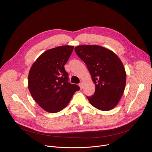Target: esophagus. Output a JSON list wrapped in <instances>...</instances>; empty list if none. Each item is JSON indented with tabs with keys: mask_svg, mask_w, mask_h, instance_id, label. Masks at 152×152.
I'll return each mask as SVG.
<instances>
[{
	"mask_svg": "<svg viewBox=\"0 0 152 152\" xmlns=\"http://www.w3.org/2000/svg\"><path fill=\"white\" fill-rule=\"evenodd\" d=\"M79 86H80V89L82 90V88H83V82H81V83H79Z\"/></svg>",
	"mask_w": 152,
	"mask_h": 152,
	"instance_id": "34e87169",
	"label": "esophagus"
}]
</instances>
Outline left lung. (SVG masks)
Returning a JSON list of instances; mask_svg holds the SVG:
<instances>
[{
	"label": "left lung",
	"mask_w": 152,
	"mask_h": 152,
	"mask_svg": "<svg viewBox=\"0 0 152 152\" xmlns=\"http://www.w3.org/2000/svg\"><path fill=\"white\" fill-rule=\"evenodd\" d=\"M85 63L95 84V93L87 97L92 106L101 111L115 107L123 94L126 73L118 56L112 50L97 45H81L75 48Z\"/></svg>",
	"instance_id": "left-lung-1"
}]
</instances>
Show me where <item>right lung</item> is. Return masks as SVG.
<instances>
[{
  "label": "right lung",
  "instance_id": "right-lung-1",
  "mask_svg": "<svg viewBox=\"0 0 152 152\" xmlns=\"http://www.w3.org/2000/svg\"><path fill=\"white\" fill-rule=\"evenodd\" d=\"M74 47L62 46L45 51L33 63L28 75V88L38 104L45 111L56 113L66 107L77 85L68 82L64 66Z\"/></svg>",
  "mask_w": 152,
  "mask_h": 152
}]
</instances>
